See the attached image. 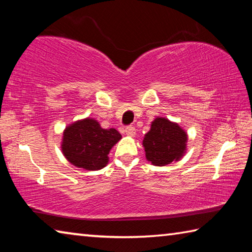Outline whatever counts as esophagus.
Returning a JSON list of instances; mask_svg holds the SVG:
<instances>
[{
    "instance_id": "esophagus-1",
    "label": "esophagus",
    "mask_w": 252,
    "mask_h": 252,
    "mask_svg": "<svg viewBox=\"0 0 252 252\" xmlns=\"http://www.w3.org/2000/svg\"><path fill=\"white\" fill-rule=\"evenodd\" d=\"M125 133L127 136H131V138H132V136L135 135V129H134L133 126H126V130H125Z\"/></svg>"
}]
</instances>
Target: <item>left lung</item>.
<instances>
[{
    "mask_svg": "<svg viewBox=\"0 0 252 252\" xmlns=\"http://www.w3.org/2000/svg\"><path fill=\"white\" fill-rule=\"evenodd\" d=\"M188 133L177 122L157 117L144 135L142 146L151 164L163 167L180 161L187 152Z\"/></svg>",
    "mask_w": 252,
    "mask_h": 252,
    "instance_id": "left-lung-1",
    "label": "left lung"
}]
</instances>
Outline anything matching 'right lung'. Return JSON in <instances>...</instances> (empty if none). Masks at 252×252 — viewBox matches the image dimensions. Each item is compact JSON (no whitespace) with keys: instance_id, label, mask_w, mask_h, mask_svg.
I'll list each match as a JSON object with an SVG mask.
<instances>
[{"instance_id":"obj_1","label":"right lung","mask_w":252,"mask_h":252,"mask_svg":"<svg viewBox=\"0 0 252 252\" xmlns=\"http://www.w3.org/2000/svg\"><path fill=\"white\" fill-rule=\"evenodd\" d=\"M121 138L113 127L103 129L95 119L85 118L65 127L61 150L65 159L76 168L95 171L109 163V152Z\"/></svg>"}]
</instances>
